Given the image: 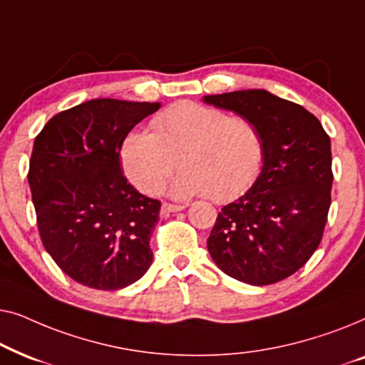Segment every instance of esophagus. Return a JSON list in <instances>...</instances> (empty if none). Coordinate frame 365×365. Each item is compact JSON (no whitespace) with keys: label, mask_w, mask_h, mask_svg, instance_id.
Listing matches in <instances>:
<instances>
[{"label":"esophagus","mask_w":365,"mask_h":365,"mask_svg":"<svg viewBox=\"0 0 365 365\" xmlns=\"http://www.w3.org/2000/svg\"><path fill=\"white\" fill-rule=\"evenodd\" d=\"M186 206H181V204H171V202H164L163 207H161V214L163 216H169V214L173 212H179L182 211V209Z\"/></svg>","instance_id":"obj_1"}]
</instances>
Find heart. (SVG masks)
Returning a JSON list of instances; mask_svg holds the SVG:
<instances>
[{
    "instance_id": "heart-1",
    "label": "heart",
    "mask_w": 365,
    "mask_h": 365,
    "mask_svg": "<svg viewBox=\"0 0 365 365\" xmlns=\"http://www.w3.org/2000/svg\"><path fill=\"white\" fill-rule=\"evenodd\" d=\"M151 128L128 133L119 148L124 174L146 194L158 192L179 164L173 196L207 194L226 202L246 192L262 169L264 139L249 118L181 101L158 113Z\"/></svg>"
}]
</instances>
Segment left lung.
Masks as SVG:
<instances>
[{
	"mask_svg": "<svg viewBox=\"0 0 365 365\" xmlns=\"http://www.w3.org/2000/svg\"><path fill=\"white\" fill-rule=\"evenodd\" d=\"M202 101L256 123L266 149L256 182L217 214L207 251L237 281H282L321 244L334 179L331 138L307 109L266 89L212 94Z\"/></svg>",
	"mask_w": 365,
	"mask_h": 365,
	"instance_id": "obj_1",
	"label": "left lung"
}]
</instances>
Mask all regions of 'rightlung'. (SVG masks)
<instances>
[{"label": "right lung", "instance_id": "obj_1", "mask_svg": "<svg viewBox=\"0 0 365 365\" xmlns=\"http://www.w3.org/2000/svg\"><path fill=\"white\" fill-rule=\"evenodd\" d=\"M159 103L91 99L58 113L34 139L28 182L43 246L83 286L118 291L141 279L161 202L123 176L119 148Z\"/></svg>", "mask_w": 365, "mask_h": 365}]
</instances>
